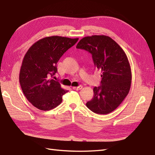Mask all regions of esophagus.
I'll use <instances>...</instances> for the list:
<instances>
[{"label": "esophagus", "instance_id": "obj_1", "mask_svg": "<svg viewBox=\"0 0 155 155\" xmlns=\"http://www.w3.org/2000/svg\"><path fill=\"white\" fill-rule=\"evenodd\" d=\"M74 90H76V91H80L81 89L82 88V86H74L73 87Z\"/></svg>", "mask_w": 155, "mask_h": 155}]
</instances>
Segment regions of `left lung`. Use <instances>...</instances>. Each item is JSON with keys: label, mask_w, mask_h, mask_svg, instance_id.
I'll return each mask as SVG.
<instances>
[{"label": "left lung", "mask_w": 155, "mask_h": 155, "mask_svg": "<svg viewBox=\"0 0 155 155\" xmlns=\"http://www.w3.org/2000/svg\"><path fill=\"white\" fill-rule=\"evenodd\" d=\"M77 48L91 53L94 66L102 73V85L93 88L94 96L86 106L96 114L111 112L124 101L131 88V70L126 54L113 39L104 35L84 37Z\"/></svg>", "instance_id": "obj_1"}]
</instances>
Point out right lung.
<instances>
[{"label": "right lung", "instance_id": "obj_1", "mask_svg": "<svg viewBox=\"0 0 155 155\" xmlns=\"http://www.w3.org/2000/svg\"><path fill=\"white\" fill-rule=\"evenodd\" d=\"M78 40L58 35L45 37L34 43L25 54L20 84L26 98L38 109L49 111L62 102L68 91L50 77L57 73V63L61 56Z\"/></svg>", "mask_w": 155, "mask_h": 155}]
</instances>
